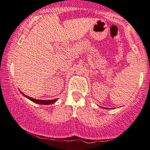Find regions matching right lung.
I'll use <instances>...</instances> for the list:
<instances>
[{
	"mask_svg": "<svg viewBox=\"0 0 150 150\" xmlns=\"http://www.w3.org/2000/svg\"><path fill=\"white\" fill-rule=\"evenodd\" d=\"M21 94H22L23 95H24V94L21 92ZM24 96L26 97V98H27L28 99H29L30 100H32V102H34V103H38V104H41V105H50V104H52V103H55V101L57 100V99H55V100H37V99H34V98H30V97H28L27 96V95H24Z\"/></svg>",
	"mask_w": 150,
	"mask_h": 150,
	"instance_id": "1",
	"label": "right lung"
}]
</instances>
